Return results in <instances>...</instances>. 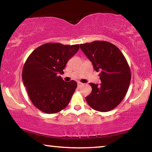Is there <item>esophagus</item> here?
<instances>
[{
  "label": "esophagus",
  "mask_w": 152,
  "mask_h": 152,
  "mask_svg": "<svg viewBox=\"0 0 152 152\" xmlns=\"http://www.w3.org/2000/svg\"><path fill=\"white\" fill-rule=\"evenodd\" d=\"M83 85H84V84L82 83V82H78V86L79 87V88H80V87L82 86Z\"/></svg>",
  "instance_id": "1"
}]
</instances>
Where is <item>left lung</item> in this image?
<instances>
[{"mask_svg": "<svg viewBox=\"0 0 152 152\" xmlns=\"http://www.w3.org/2000/svg\"><path fill=\"white\" fill-rule=\"evenodd\" d=\"M80 47L100 72L101 84L90 83L92 92L86 97L92 109L101 112L111 110L119 104L127 94L131 80L130 68L117 46L104 41H94Z\"/></svg>", "mask_w": 152, "mask_h": 152, "instance_id": "1", "label": "left lung"}]
</instances>
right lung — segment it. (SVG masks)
I'll return each instance as SVG.
<instances>
[{
	"label": "right lung",
	"instance_id": "add662e5",
	"mask_svg": "<svg viewBox=\"0 0 152 152\" xmlns=\"http://www.w3.org/2000/svg\"><path fill=\"white\" fill-rule=\"evenodd\" d=\"M79 45L48 43L31 53L24 64L22 79L31 101L35 107L49 114L68 106L77 87L76 81L64 82V73L68 61L76 54Z\"/></svg>",
	"mask_w": 152,
	"mask_h": 152
}]
</instances>
